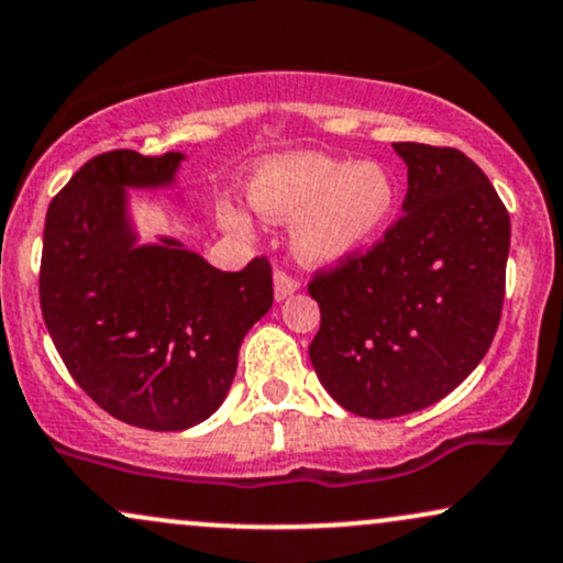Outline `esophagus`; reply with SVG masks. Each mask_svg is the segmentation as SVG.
Masks as SVG:
<instances>
[{
    "mask_svg": "<svg viewBox=\"0 0 563 563\" xmlns=\"http://www.w3.org/2000/svg\"><path fill=\"white\" fill-rule=\"evenodd\" d=\"M296 288H299V280H296L294 275H288L283 267H277L275 269V296L277 299H288Z\"/></svg>",
    "mask_w": 563,
    "mask_h": 563,
    "instance_id": "34e87169",
    "label": "esophagus"
}]
</instances>
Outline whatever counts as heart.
Returning <instances> with one entry per match:
<instances>
[{
    "label": "heart",
    "instance_id": "obj_1",
    "mask_svg": "<svg viewBox=\"0 0 563 563\" xmlns=\"http://www.w3.org/2000/svg\"><path fill=\"white\" fill-rule=\"evenodd\" d=\"M249 196L267 220H296L294 246L303 260L330 262L380 233L396 209L398 183L380 162L294 154L264 165Z\"/></svg>",
    "mask_w": 563,
    "mask_h": 563
}]
</instances>
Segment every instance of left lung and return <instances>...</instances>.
Returning <instances> with one entry per match:
<instances>
[{"mask_svg":"<svg viewBox=\"0 0 563 563\" xmlns=\"http://www.w3.org/2000/svg\"><path fill=\"white\" fill-rule=\"evenodd\" d=\"M409 167L404 214L367 252L317 267L311 367L343 409L390 419L440 401L483 362L506 294L511 220L453 146L393 144Z\"/></svg>","mask_w":563,"mask_h":563,"instance_id":"left-lung-1","label":"left lung"}]
</instances>
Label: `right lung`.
I'll return each mask as SVG.
<instances>
[{
    "label": "right lung",
    "instance_id": "obj_1",
    "mask_svg": "<svg viewBox=\"0 0 563 563\" xmlns=\"http://www.w3.org/2000/svg\"><path fill=\"white\" fill-rule=\"evenodd\" d=\"M180 154H97L52 199L38 301L54 349L93 404L144 430L214 415L243 335L273 307V267L222 273L175 241L133 246L125 186H165Z\"/></svg>",
    "mask_w": 563,
    "mask_h": 563
}]
</instances>
